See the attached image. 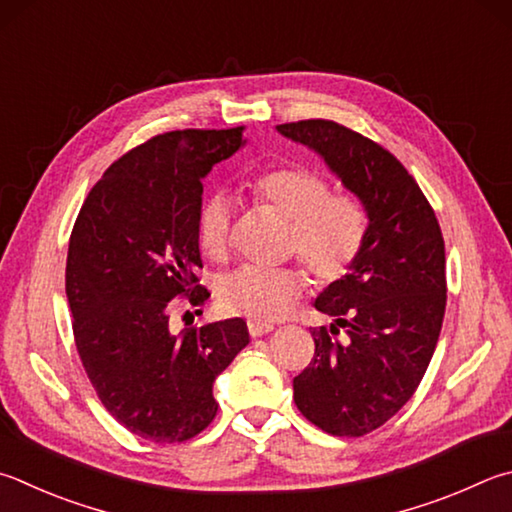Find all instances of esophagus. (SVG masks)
<instances>
[{"label":"esophagus","instance_id":"34e87169","mask_svg":"<svg viewBox=\"0 0 512 512\" xmlns=\"http://www.w3.org/2000/svg\"><path fill=\"white\" fill-rule=\"evenodd\" d=\"M273 331V324H266V322H255V320H248V333L253 338H262L266 333Z\"/></svg>","mask_w":512,"mask_h":512}]
</instances>
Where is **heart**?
<instances>
[{
  "mask_svg": "<svg viewBox=\"0 0 512 512\" xmlns=\"http://www.w3.org/2000/svg\"><path fill=\"white\" fill-rule=\"evenodd\" d=\"M250 192L275 215L291 221V250L324 284L349 273L367 235L365 210L345 192H329L322 174L302 165H282L250 181ZM232 206L224 194L203 203L197 215V244L208 259L221 262L230 250ZM306 291V275L295 266H244L221 277L217 300L230 315L255 322L280 320Z\"/></svg>",
  "mask_w": 512,
  "mask_h": 512,
  "instance_id": "b5f03b06",
  "label": "heart"
}]
</instances>
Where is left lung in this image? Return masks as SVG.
Segmentation results:
<instances>
[{
    "label": "left lung",
    "instance_id": "1",
    "mask_svg": "<svg viewBox=\"0 0 512 512\" xmlns=\"http://www.w3.org/2000/svg\"><path fill=\"white\" fill-rule=\"evenodd\" d=\"M277 132L318 154L367 215L358 259L313 302L331 315V327L311 331L315 356L293 378V401L313 425L362 436L410 401L439 342L441 228L410 172L378 143L333 120H300Z\"/></svg>",
    "mask_w": 512,
    "mask_h": 512
}]
</instances>
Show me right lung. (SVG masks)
<instances>
[{"label":"right lung","instance_id":"right-lung-1","mask_svg":"<svg viewBox=\"0 0 512 512\" xmlns=\"http://www.w3.org/2000/svg\"><path fill=\"white\" fill-rule=\"evenodd\" d=\"M244 127L179 129L118 159L71 232L67 300L82 365L107 412L154 443H181L217 414L212 385L248 345L241 318L174 333L170 302L203 304L201 181L246 145Z\"/></svg>","mask_w":512,"mask_h":512}]
</instances>
